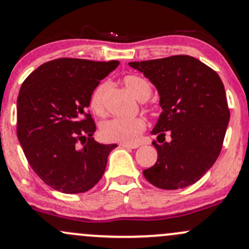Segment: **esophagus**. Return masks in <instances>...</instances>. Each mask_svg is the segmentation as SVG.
<instances>
[{"label":"esophagus","mask_w":249,"mask_h":249,"mask_svg":"<svg viewBox=\"0 0 249 249\" xmlns=\"http://www.w3.org/2000/svg\"><path fill=\"white\" fill-rule=\"evenodd\" d=\"M120 146H123V148H127V149H136L138 148V144H130V143H120Z\"/></svg>","instance_id":"34e87169"}]
</instances>
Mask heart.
Returning a JSON list of instances; mask_svg holds the SVG:
<instances>
[{
  "label": "heart",
  "instance_id": "heart-1",
  "mask_svg": "<svg viewBox=\"0 0 249 249\" xmlns=\"http://www.w3.org/2000/svg\"><path fill=\"white\" fill-rule=\"evenodd\" d=\"M127 90L141 101H144L150 96L151 86L145 78L138 75H126L123 78ZM104 91L105 86L99 85L90 95V108L95 113L104 111ZM145 122L141 117L131 118H113L105 122L101 126V135L108 141L132 143L144 131Z\"/></svg>",
  "mask_w": 249,
  "mask_h": 249
}]
</instances>
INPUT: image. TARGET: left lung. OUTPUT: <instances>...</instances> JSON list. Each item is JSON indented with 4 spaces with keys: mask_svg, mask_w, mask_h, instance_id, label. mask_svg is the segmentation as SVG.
Instances as JSON below:
<instances>
[{
    "mask_svg": "<svg viewBox=\"0 0 249 249\" xmlns=\"http://www.w3.org/2000/svg\"><path fill=\"white\" fill-rule=\"evenodd\" d=\"M155 86L162 108L153 135L158 161L143 171L150 184L178 190L195 184L213 167L229 123L223 82L210 67L186 54L130 62ZM164 131L171 141L166 142Z\"/></svg>",
    "mask_w": 249,
    "mask_h": 249,
    "instance_id": "left-lung-1",
    "label": "left lung"
}]
</instances>
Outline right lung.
I'll use <instances>...</instances> for the list:
<instances>
[{"label":"right lung","mask_w":249,"mask_h":249,"mask_svg":"<svg viewBox=\"0 0 249 249\" xmlns=\"http://www.w3.org/2000/svg\"><path fill=\"white\" fill-rule=\"evenodd\" d=\"M118 61L58 58L41 64L23 81L18 96V138L36 174L63 193H83L103 177L117 144L93 138L87 108L100 81Z\"/></svg>","instance_id":"right-lung-1"}]
</instances>
